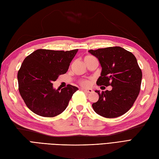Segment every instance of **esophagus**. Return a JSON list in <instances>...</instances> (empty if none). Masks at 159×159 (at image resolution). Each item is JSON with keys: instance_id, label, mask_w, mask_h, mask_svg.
Wrapping results in <instances>:
<instances>
[{"instance_id": "obj_1", "label": "esophagus", "mask_w": 159, "mask_h": 159, "mask_svg": "<svg viewBox=\"0 0 159 159\" xmlns=\"http://www.w3.org/2000/svg\"><path fill=\"white\" fill-rule=\"evenodd\" d=\"M82 90L86 93H89L93 92V90L92 89H82Z\"/></svg>"}]
</instances>
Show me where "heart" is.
Returning <instances> with one entry per match:
<instances>
[{"label": "heart", "instance_id": "b5f03b06", "mask_svg": "<svg viewBox=\"0 0 159 159\" xmlns=\"http://www.w3.org/2000/svg\"><path fill=\"white\" fill-rule=\"evenodd\" d=\"M91 57H92V56H86L85 57V59H84V60L88 59ZM89 83H90L89 80H87V79H81V80H79V84L82 87H88L89 85Z\"/></svg>", "mask_w": 159, "mask_h": 159}]
</instances>
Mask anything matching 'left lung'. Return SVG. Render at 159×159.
Segmentation results:
<instances>
[{
	"instance_id": "8db88e82",
	"label": "left lung",
	"mask_w": 159,
	"mask_h": 159,
	"mask_svg": "<svg viewBox=\"0 0 159 159\" xmlns=\"http://www.w3.org/2000/svg\"><path fill=\"white\" fill-rule=\"evenodd\" d=\"M89 52L98 59L102 67L97 85L113 87L111 91H95L99 99L92 104L94 111L107 118L122 116L133 107L140 92L142 72L136 57L120 46Z\"/></svg>"
}]
</instances>
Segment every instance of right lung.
Returning <instances> with one entry per match:
<instances>
[{
  "label": "right lung",
  "instance_id": "right-lung-1",
  "mask_svg": "<svg viewBox=\"0 0 159 159\" xmlns=\"http://www.w3.org/2000/svg\"><path fill=\"white\" fill-rule=\"evenodd\" d=\"M77 52L78 49H38L23 61L18 72V89L26 105L33 113L53 117L66 109L73 93L79 89L67 85L59 91L53 88L52 83L67 72Z\"/></svg>",
  "mask_w": 159,
  "mask_h": 159
}]
</instances>
